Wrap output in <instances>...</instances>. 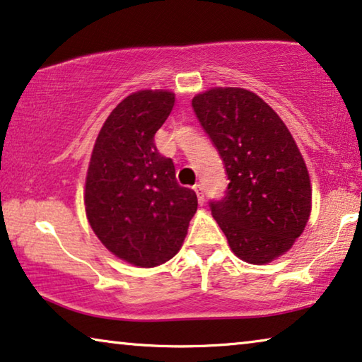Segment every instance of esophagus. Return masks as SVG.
Here are the masks:
<instances>
[{"label": "esophagus", "mask_w": 362, "mask_h": 362, "mask_svg": "<svg viewBox=\"0 0 362 362\" xmlns=\"http://www.w3.org/2000/svg\"><path fill=\"white\" fill-rule=\"evenodd\" d=\"M193 190H194V193H197V197H198V203L203 204V203H204V192H203V187H202V185H194Z\"/></svg>", "instance_id": "34e87169"}]
</instances>
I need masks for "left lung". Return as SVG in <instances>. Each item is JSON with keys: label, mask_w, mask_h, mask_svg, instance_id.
Masks as SVG:
<instances>
[{"label": "left lung", "mask_w": 362, "mask_h": 362, "mask_svg": "<svg viewBox=\"0 0 362 362\" xmlns=\"http://www.w3.org/2000/svg\"><path fill=\"white\" fill-rule=\"evenodd\" d=\"M192 106L228 179L226 197L209 203L212 216L240 259L274 261L291 248L311 214V180L293 136L250 90L211 88Z\"/></svg>", "instance_id": "obj_1"}]
</instances>
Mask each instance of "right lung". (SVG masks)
<instances>
[{"instance_id": "1", "label": "right lung", "mask_w": 362, "mask_h": 362, "mask_svg": "<svg viewBox=\"0 0 362 362\" xmlns=\"http://www.w3.org/2000/svg\"><path fill=\"white\" fill-rule=\"evenodd\" d=\"M168 90H140L112 109L95 141L85 182V211L100 242L134 266L169 261L198 208L180 187L154 135L174 107Z\"/></svg>"}]
</instances>
